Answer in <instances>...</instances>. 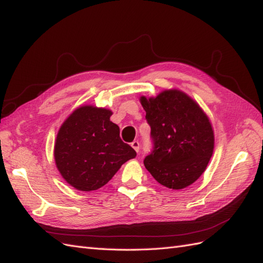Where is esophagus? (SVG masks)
<instances>
[{
	"mask_svg": "<svg viewBox=\"0 0 263 263\" xmlns=\"http://www.w3.org/2000/svg\"><path fill=\"white\" fill-rule=\"evenodd\" d=\"M131 146H132V148H133L134 150H136L137 152H139V150H140V143H139V141H137V140H136V141H133V142L131 143Z\"/></svg>",
	"mask_w": 263,
	"mask_h": 263,
	"instance_id": "esophagus-1",
	"label": "esophagus"
}]
</instances>
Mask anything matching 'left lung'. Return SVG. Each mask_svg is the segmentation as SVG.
<instances>
[{
    "label": "left lung",
    "mask_w": 263,
    "mask_h": 263,
    "mask_svg": "<svg viewBox=\"0 0 263 263\" xmlns=\"http://www.w3.org/2000/svg\"><path fill=\"white\" fill-rule=\"evenodd\" d=\"M151 127L154 150L144 166L164 187L182 189L205 172L214 150V131L198 104L184 91L163 90L140 99Z\"/></svg>",
    "instance_id": "left-lung-1"
}]
</instances>
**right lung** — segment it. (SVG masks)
<instances>
[{"label":"right lung","instance_id":"obj_1","mask_svg":"<svg viewBox=\"0 0 263 263\" xmlns=\"http://www.w3.org/2000/svg\"><path fill=\"white\" fill-rule=\"evenodd\" d=\"M112 111L85 105L76 108L60 126L54 161L63 178L82 192L96 191L112 179L137 152L122 141L120 127L109 120Z\"/></svg>","mask_w":263,"mask_h":263}]
</instances>
